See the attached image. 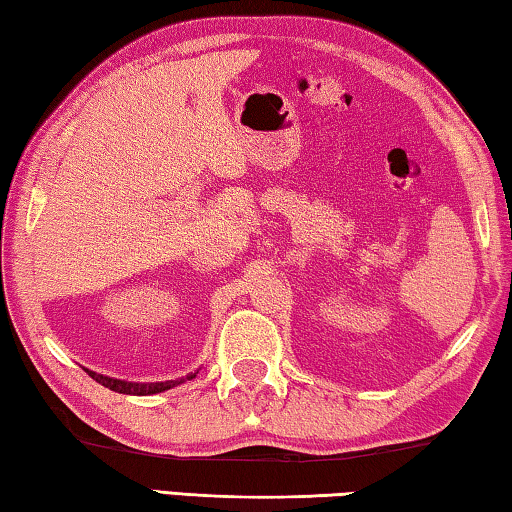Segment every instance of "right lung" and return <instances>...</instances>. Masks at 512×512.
<instances>
[{"mask_svg":"<svg viewBox=\"0 0 512 512\" xmlns=\"http://www.w3.org/2000/svg\"><path fill=\"white\" fill-rule=\"evenodd\" d=\"M194 375H189L187 379H194ZM94 379L99 381L101 386L110 388V391L115 393H124V395H153V393H162L167 391V388L176 386V381H164V384H131V381H121V379H110V377H103V375H94ZM183 381V379H180ZM178 381V384H180Z\"/></svg>","mask_w":512,"mask_h":512,"instance_id":"obj_1","label":"right lung"}]
</instances>
